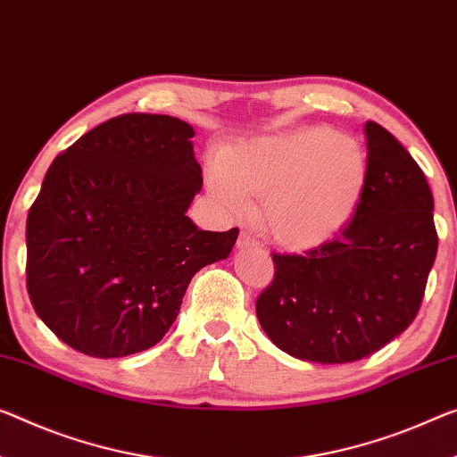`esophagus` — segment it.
I'll return each instance as SVG.
<instances>
[{"mask_svg": "<svg viewBox=\"0 0 457 457\" xmlns=\"http://www.w3.org/2000/svg\"><path fill=\"white\" fill-rule=\"evenodd\" d=\"M237 245H238V247H241V249H247V247L257 249V247H259V243L255 241V238H253L249 233H245V230H243L241 235H238Z\"/></svg>", "mask_w": 457, "mask_h": 457, "instance_id": "34e87169", "label": "esophagus"}]
</instances>
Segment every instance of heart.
Masks as SVG:
<instances>
[{
	"label": "heart",
	"instance_id": "1",
	"mask_svg": "<svg viewBox=\"0 0 457 457\" xmlns=\"http://www.w3.org/2000/svg\"><path fill=\"white\" fill-rule=\"evenodd\" d=\"M368 161L360 140L328 129L253 138L210 165L208 186L233 214L263 200V224L279 245L312 249L339 235L360 204Z\"/></svg>",
	"mask_w": 457,
	"mask_h": 457
}]
</instances>
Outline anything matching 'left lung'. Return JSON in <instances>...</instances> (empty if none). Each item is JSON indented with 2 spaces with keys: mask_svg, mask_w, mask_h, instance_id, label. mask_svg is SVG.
<instances>
[{
  "mask_svg": "<svg viewBox=\"0 0 457 457\" xmlns=\"http://www.w3.org/2000/svg\"><path fill=\"white\" fill-rule=\"evenodd\" d=\"M368 173L339 237L271 253L273 279L255 302L276 345L312 363L363 360L415 320L437 255L425 173L384 126L366 122Z\"/></svg>",
  "mask_w": 457,
  "mask_h": 457,
  "instance_id": "obj_1",
  "label": "left lung"
}]
</instances>
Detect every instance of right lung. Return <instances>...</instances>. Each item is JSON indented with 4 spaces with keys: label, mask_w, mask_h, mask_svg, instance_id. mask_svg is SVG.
Here are the masks:
<instances>
[{
    "label": "right lung",
    "mask_w": 457,
    "mask_h": 457,
    "mask_svg": "<svg viewBox=\"0 0 457 457\" xmlns=\"http://www.w3.org/2000/svg\"><path fill=\"white\" fill-rule=\"evenodd\" d=\"M194 129L130 112L102 122L48 167L26 220V287L42 322L91 357L155 345L189 279L233 251L238 228L200 230Z\"/></svg>",
    "instance_id": "right-lung-1"
}]
</instances>
